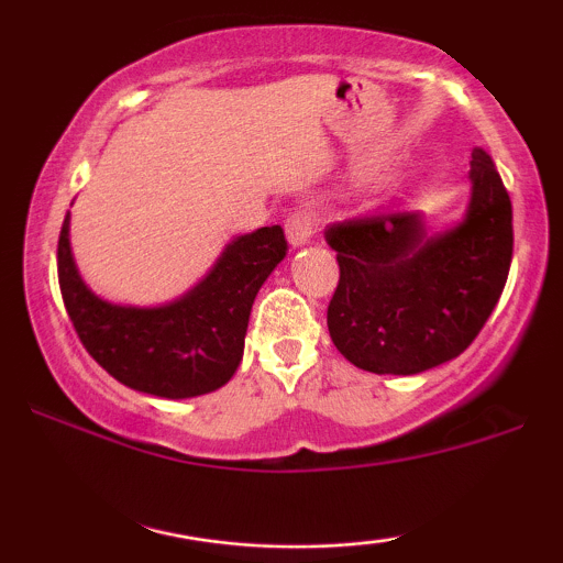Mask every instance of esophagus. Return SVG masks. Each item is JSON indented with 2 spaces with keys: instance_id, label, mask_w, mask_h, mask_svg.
<instances>
[{
  "instance_id": "obj_1",
  "label": "esophagus",
  "mask_w": 563,
  "mask_h": 563,
  "mask_svg": "<svg viewBox=\"0 0 563 563\" xmlns=\"http://www.w3.org/2000/svg\"><path fill=\"white\" fill-rule=\"evenodd\" d=\"M314 235V214L312 209H296L294 214L286 219V238L294 249H301L312 241Z\"/></svg>"
}]
</instances>
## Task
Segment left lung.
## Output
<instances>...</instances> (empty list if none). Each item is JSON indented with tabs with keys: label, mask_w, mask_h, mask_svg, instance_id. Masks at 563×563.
I'll use <instances>...</instances> for the list:
<instances>
[{
	"label": "left lung",
	"mask_w": 563,
	"mask_h": 563,
	"mask_svg": "<svg viewBox=\"0 0 563 563\" xmlns=\"http://www.w3.org/2000/svg\"><path fill=\"white\" fill-rule=\"evenodd\" d=\"M466 214L431 230L423 211H373L325 230L341 277L328 331L352 365L416 376L466 352L506 288L510 198L484 147L471 153Z\"/></svg>",
	"instance_id": "1"
}]
</instances>
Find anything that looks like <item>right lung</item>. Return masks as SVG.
Instances as JSON below:
<instances>
[{"mask_svg":"<svg viewBox=\"0 0 563 563\" xmlns=\"http://www.w3.org/2000/svg\"><path fill=\"white\" fill-rule=\"evenodd\" d=\"M280 224L238 235L190 290L156 307L115 303L84 283L70 251V211L57 241V280L81 344L129 389L164 399L217 391L243 357L251 307L286 256Z\"/></svg>","mask_w":563,"mask_h":563,"instance_id":"right-lung-1","label":"right lung"}]
</instances>
